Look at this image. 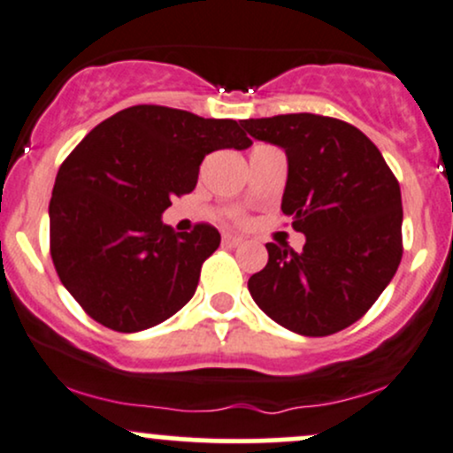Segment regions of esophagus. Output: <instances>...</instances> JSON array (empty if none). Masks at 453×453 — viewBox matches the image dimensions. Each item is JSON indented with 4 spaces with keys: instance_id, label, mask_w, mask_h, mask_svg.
<instances>
[{
    "instance_id": "1",
    "label": "esophagus",
    "mask_w": 453,
    "mask_h": 453,
    "mask_svg": "<svg viewBox=\"0 0 453 453\" xmlns=\"http://www.w3.org/2000/svg\"><path fill=\"white\" fill-rule=\"evenodd\" d=\"M223 244H230V247H238V244H242V238L234 236V234H223Z\"/></svg>"
}]
</instances>
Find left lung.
Listing matches in <instances>:
<instances>
[{"instance_id": "obj_1", "label": "left lung", "mask_w": 453, "mask_h": 453, "mask_svg": "<svg viewBox=\"0 0 453 453\" xmlns=\"http://www.w3.org/2000/svg\"><path fill=\"white\" fill-rule=\"evenodd\" d=\"M249 136L288 155L280 211L306 242H268L249 279L259 309L303 336L345 330L375 304L403 257V200L389 165L357 127L298 112L241 121Z\"/></svg>"}]
</instances>
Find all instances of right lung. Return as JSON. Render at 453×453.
I'll return each instance as SVG.
<instances>
[{"mask_svg":"<svg viewBox=\"0 0 453 453\" xmlns=\"http://www.w3.org/2000/svg\"><path fill=\"white\" fill-rule=\"evenodd\" d=\"M249 147L232 119L153 104L112 114L78 142L55 179L50 257L87 315L140 332L189 303L221 234L209 223L176 234L161 215L194 191L206 155Z\"/></svg>","mask_w":453,"mask_h":453,"instance_id":"obj_1","label":"right lung"}]
</instances>
